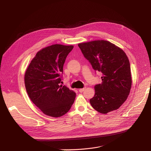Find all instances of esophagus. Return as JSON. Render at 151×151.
Returning <instances> with one entry per match:
<instances>
[{
  "mask_svg": "<svg viewBox=\"0 0 151 151\" xmlns=\"http://www.w3.org/2000/svg\"><path fill=\"white\" fill-rule=\"evenodd\" d=\"M86 89V88H81V89H79L78 91H79V92H83V91H84V90Z\"/></svg>",
  "mask_w": 151,
  "mask_h": 151,
  "instance_id": "esophagus-1",
  "label": "esophagus"
}]
</instances>
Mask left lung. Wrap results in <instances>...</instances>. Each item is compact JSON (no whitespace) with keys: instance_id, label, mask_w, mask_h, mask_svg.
I'll use <instances>...</instances> for the list:
<instances>
[{"instance_id":"8db88e82","label":"left lung","mask_w":151,"mask_h":151,"mask_svg":"<svg viewBox=\"0 0 151 151\" xmlns=\"http://www.w3.org/2000/svg\"><path fill=\"white\" fill-rule=\"evenodd\" d=\"M78 46L92 68L101 73L102 82L95 86L90 104L99 113L117 109L125 101L132 87L129 60L119 47L106 40L81 43Z\"/></svg>"}]
</instances>
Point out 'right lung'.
<instances>
[{"mask_svg":"<svg viewBox=\"0 0 151 151\" xmlns=\"http://www.w3.org/2000/svg\"><path fill=\"white\" fill-rule=\"evenodd\" d=\"M73 45L55 44L36 54L26 69L24 83L28 96L46 115L58 117L66 114L76 93L62 83L63 66Z\"/></svg>","mask_w":151,"mask_h":151,"instance_id":"obj_1","label":"right lung"}]
</instances>
